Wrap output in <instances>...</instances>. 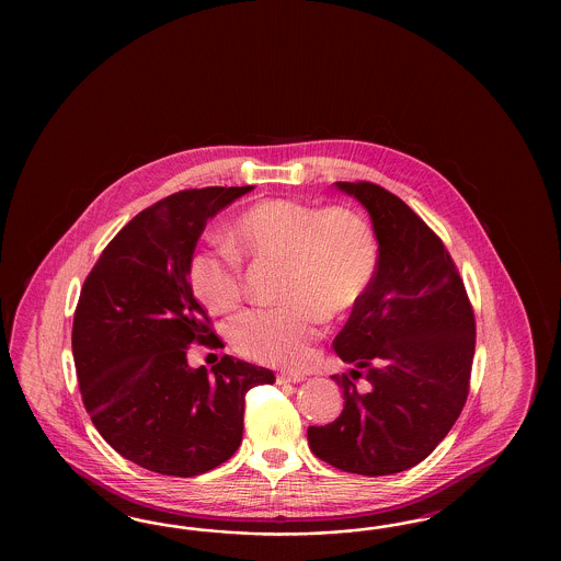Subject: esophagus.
<instances>
[{
    "instance_id": "obj_1",
    "label": "esophagus",
    "mask_w": 561,
    "mask_h": 561,
    "mask_svg": "<svg viewBox=\"0 0 561 561\" xmlns=\"http://www.w3.org/2000/svg\"><path fill=\"white\" fill-rule=\"evenodd\" d=\"M302 380H306L305 374H298V373H284V374H277V385H296V382H302Z\"/></svg>"
}]
</instances>
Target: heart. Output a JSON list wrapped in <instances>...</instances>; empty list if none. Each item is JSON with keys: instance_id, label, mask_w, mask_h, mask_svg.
Returning <instances> with one entry per match:
<instances>
[{"instance_id": "obj_1", "label": "heart", "mask_w": 561, "mask_h": 561, "mask_svg": "<svg viewBox=\"0 0 561 561\" xmlns=\"http://www.w3.org/2000/svg\"><path fill=\"white\" fill-rule=\"evenodd\" d=\"M230 238L242 255L284 263L279 308H253L232 323L238 352L273 366H302L327 317L362 300L378 265L370 224L347 207L263 199L240 211ZM188 286L211 312L234 310L242 294L240 256L224 244L199 247L188 259Z\"/></svg>"}]
</instances>
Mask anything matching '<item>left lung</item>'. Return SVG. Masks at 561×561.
I'll list each match as a JSON object with an SVG mask.
<instances>
[{
	"instance_id": "obj_1",
	"label": "left lung",
	"mask_w": 561,
	"mask_h": 561,
	"mask_svg": "<svg viewBox=\"0 0 561 561\" xmlns=\"http://www.w3.org/2000/svg\"><path fill=\"white\" fill-rule=\"evenodd\" d=\"M362 205L378 242L373 284L335 337L350 376H333L343 411L310 425L319 459L357 476L415 467L450 432L467 401L476 319L455 261L420 216L387 188L335 183ZM367 378L359 392L353 380Z\"/></svg>"
}]
</instances>
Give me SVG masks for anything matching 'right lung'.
Segmentation results:
<instances>
[{"mask_svg": "<svg viewBox=\"0 0 561 561\" xmlns=\"http://www.w3.org/2000/svg\"><path fill=\"white\" fill-rule=\"evenodd\" d=\"M253 187L191 188L144 209L102 251L73 314L71 352L85 411L121 457L160 476L193 477L242 440L244 394L272 370L224 356L191 368L209 319L188 286L205 224Z\"/></svg>", "mask_w": 561, "mask_h": 561, "instance_id": "1", "label": "right lung"}]
</instances>
